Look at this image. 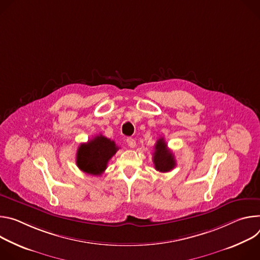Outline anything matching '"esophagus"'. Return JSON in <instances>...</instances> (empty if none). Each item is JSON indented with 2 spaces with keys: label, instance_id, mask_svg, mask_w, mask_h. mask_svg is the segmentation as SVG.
I'll use <instances>...</instances> for the list:
<instances>
[{
  "label": "esophagus",
  "instance_id": "esophagus-1",
  "mask_svg": "<svg viewBox=\"0 0 260 260\" xmlns=\"http://www.w3.org/2000/svg\"><path fill=\"white\" fill-rule=\"evenodd\" d=\"M127 143H128V146H129L131 149H133V148L136 147V141H135V139H133V138H127Z\"/></svg>",
  "mask_w": 260,
  "mask_h": 260
}]
</instances>
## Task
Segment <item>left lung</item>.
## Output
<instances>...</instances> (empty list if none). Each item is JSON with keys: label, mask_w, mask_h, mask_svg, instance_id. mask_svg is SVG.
Masks as SVG:
<instances>
[{"label": "left lung", "mask_w": 260, "mask_h": 260, "mask_svg": "<svg viewBox=\"0 0 260 260\" xmlns=\"http://www.w3.org/2000/svg\"><path fill=\"white\" fill-rule=\"evenodd\" d=\"M153 162L155 169L160 172H168L176 166L174 154L167 148L164 138H159L155 145V152L153 154Z\"/></svg>", "instance_id": "8db88e82"}]
</instances>
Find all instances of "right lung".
<instances>
[{"instance_id": "right-lung-1", "label": "right lung", "mask_w": 260, "mask_h": 260, "mask_svg": "<svg viewBox=\"0 0 260 260\" xmlns=\"http://www.w3.org/2000/svg\"><path fill=\"white\" fill-rule=\"evenodd\" d=\"M119 147L109 138L98 135L86 143H82L76 154V164L85 174L101 176L108 161L117 153Z\"/></svg>"}]
</instances>
